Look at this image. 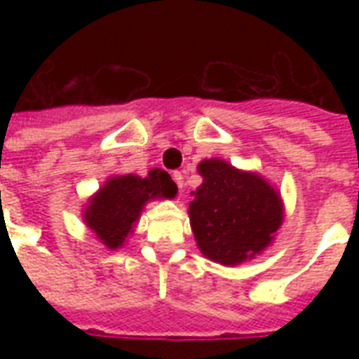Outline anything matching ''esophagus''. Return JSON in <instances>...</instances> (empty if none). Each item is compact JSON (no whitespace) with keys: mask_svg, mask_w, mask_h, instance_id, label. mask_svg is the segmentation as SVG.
<instances>
[{"mask_svg":"<svg viewBox=\"0 0 359 359\" xmlns=\"http://www.w3.org/2000/svg\"><path fill=\"white\" fill-rule=\"evenodd\" d=\"M173 180L179 186V191H182V188H184V177H182L180 171H173Z\"/></svg>","mask_w":359,"mask_h":359,"instance_id":"esophagus-1","label":"esophagus"}]
</instances>
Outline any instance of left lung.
Returning <instances> with one entry per match:
<instances>
[{
	"label": "left lung",
	"instance_id": "8db88e82",
	"mask_svg": "<svg viewBox=\"0 0 359 359\" xmlns=\"http://www.w3.org/2000/svg\"><path fill=\"white\" fill-rule=\"evenodd\" d=\"M197 169L203 184L191 191L190 222L203 255L235 266L261 253L283 219L278 191L224 160H205Z\"/></svg>",
	"mask_w": 359,
	"mask_h": 359
}]
</instances>
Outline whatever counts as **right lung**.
I'll return each mask as SVG.
<instances>
[{"instance_id": "add662e5", "label": "right lung", "mask_w": 359, "mask_h": 359, "mask_svg": "<svg viewBox=\"0 0 359 359\" xmlns=\"http://www.w3.org/2000/svg\"><path fill=\"white\" fill-rule=\"evenodd\" d=\"M175 194L177 184L162 169H152L147 179L135 175L114 177L93 197L83 218L98 238L115 250L123 245L149 199L175 197Z\"/></svg>"}]
</instances>
